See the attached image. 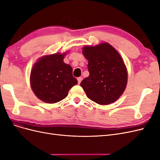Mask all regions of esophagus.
Segmentation results:
<instances>
[{
	"label": "esophagus",
	"instance_id": "1",
	"mask_svg": "<svg viewBox=\"0 0 160 160\" xmlns=\"http://www.w3.org/2000/svg\"><path fill=\"white\" fill-rule=\"evenodd\" d=\"M82 79H83V78H82L81 77H78V78H77V81H78V83H79V84H80V83L81 82Z\"/></svg>",
	"mask_w": 160,
	"mask_h": 160
}]
</instances>
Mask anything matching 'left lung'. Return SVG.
<instances>
[{
	"instance_id": "1",
	"label": "left lung",
	"mask_w": 160,
	"mask_h": 160,
	"mask_svg": "<svg viewBox=\"0 0 160 160\" xmlns=\"http://www.w3.org/2000/svg\"><path fill=\"white\" fill-rule=\"evenodd\" d=\"M83 54L88 61L89 77L81 81L88 98L99 105H109L123 94L128 83V71L122 57L108 42L85 46Z\"/></svg>"
}]
</instances>
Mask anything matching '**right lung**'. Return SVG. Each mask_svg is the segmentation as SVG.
Returning <instances> with one entry per match:
<instances>
[{
    "mask_svg": "<svg viewBox=\"0 0 160 160\" xmlns=\"http://www.w3.org/2000/svg\"><path fill=\"white\" fill-rule=\"evenodd\" d=\"M65 52L42 56L34 64L30 75L31 87L41 101L55 103L65 99L77 85L72 67L63 62Z\"/></svg>",
    "mask_w": 160,
    "mask_h": 160,
    "instance_id": "1",
    "label": "right lung"
}]
</instances>
